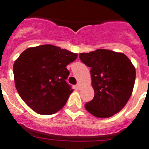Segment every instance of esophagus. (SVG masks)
I'll list each match as a JSON object with an SVG mask.
<instances>
[{"label":"esophagus","instance_id":"esophagus-1","mask_svg":"<svg viewBox=\"0 0 149 149\" xmlns=\"http://www.w3.org/2000/svg\"><path fill=\"white\" fill-rule=\"evenodd\" d=\"M76 87H77V89H81V87H82V84H81V83L78 82V83L77 84V85H76Z\"/></svg>","mask_w":149,"mask_h":149}]
</instances>
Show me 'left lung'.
<instances>
[{
  "label": "left lung",
  "instance_id": "obj_1",
  "mask_svg": "<svg viewBox=\"0 0 149 149\" xmlns=\"http://www.w3.org/2000/svg\"><path fill=\"white\" fill-rule=\"evenodd\" d=\"M90 67L93 100L85 104L88 112L100 118L113 116L127 103L133 93L136 68L125 54L105 49L79 54Z\"/></svg>",
  "mask_w": 149,
  "mask_h": 149
}]
</instances>
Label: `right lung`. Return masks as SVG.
Instances as JSON below:
<instances>
[{
	"mask_svg": "<svg viewBox=\"0 0 149 149\" xmlns=\"http://www.w3.org/2000/svg\"><path fill=\"white\" fill-rule=\"evenodd\" d=\"M77 54L44 44L29 47L13 65L15 86L22 100L40 114H53L65 105L73 90L66 83V66Z\"/></svg>",
	"mask_w": 149,
	"mask_h": 149,
	"instance_id": "right-lung-1",
	"label": "right lung"
}]
</instances>
